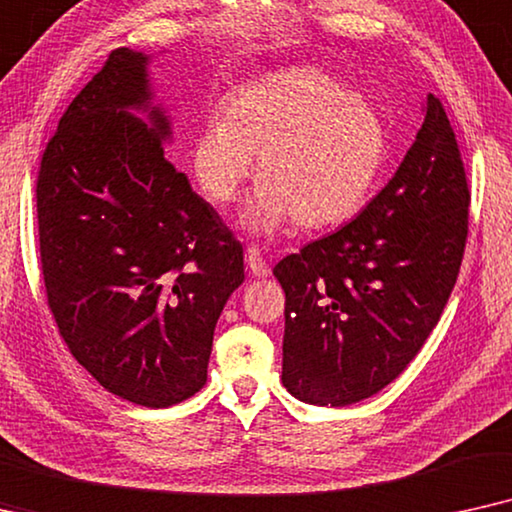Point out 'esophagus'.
I'll return each mask as SVG.
<instances>
[{
	"instance_id": "obj_1",
	"label": "esophagus",
	"mask_w": 512,
	"mask_h": 512,
	"mask_svg": "<svg viewBox=\"0 0 512 512\" xmlns=\"http://www.w3.org/2000/svg\"><path fill=\"white\" fill-rule=\"evenodd\" d=\"M245 264H248L250 274L257 276V278H267L271 274V267L264 260L262 250L260 248H248L245 250Z\"/></svg>"
}]
</instances>
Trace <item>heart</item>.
Segmentation results:
<instances>
[{
	"label": "heart",
	"mask_w": 512,
	"mask_h": 512,
	"mask_svg": "<svg viewBox=\"0 0 512 512\" xmlns=\"http://www.w3.org/2000/svg\"><path fill=\"white\" fill-rule=\"evenodd\" d=\"M257 180L241 224L274 234L292 217L304 229L351 220L377 187L388 133L370 102L316 67H288L234 88L222 119L210 117L192 140L189 166L215 206H227Z\"/></svg>",
	"instance_id": "obj_1"
}]
</instances>
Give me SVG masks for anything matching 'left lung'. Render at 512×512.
Segmentation results:
<instances>
[{
  "instance_id": "8db88e82",
  "label": "left lung",
  "mask_w": 512,
  "mask_h": 512,
  "mask_svg": "<svg viewBox=\"0 0 512 512\" xmlns=\"http://www.w3.org/2000/svg\"><path fill=\"white\" fill-rule=\"evenodd\" d=\"M470 192L442 102L388 185L335 234L283 257V386L344 407L391 384L438 325L459 276Z\"/></svg>"
}]
</instances>
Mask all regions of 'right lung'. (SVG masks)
I'll use <instances>...</instances> for the list:
<instances>
[{"instance_id":"obj_1","label":"right lung","mask_w":512,"mask_h":512,"mask_svg":"<svg viewBox=\"0 0 512 512\" xmlns=\"http://www.w3.org/2000/svg\"><path fill=\"white\" fill-rule=\"evenodd\" d=\"M149 60L112 51L65 109L39 166V252L77 363L128 403L170 407L206 384L217 318L245 276L241 243L168 161Z\"/></svg>"}]
</instances>
